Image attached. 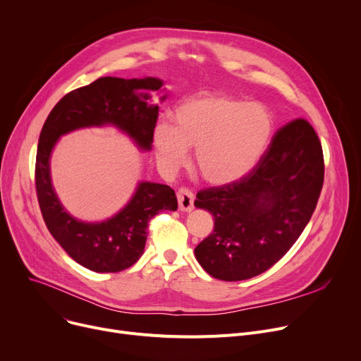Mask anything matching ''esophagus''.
<instances>
[{
	"label": "esophagus",
	"instance_id": "34e87169",
	"mask_svg": "<svg viewBox=\"0 0 361 361\" xmlns=\"http://www.w3.org/2000/svg\"><path fill=\"white\" fill-rule=\"evenodd\" d=\"M177 199H178V207L184 212H190L193 209V192L188 187H180L177 192Z\"/></svg>",
	"mask_w": 361,
	"mask_h": 361
}]
</instances>
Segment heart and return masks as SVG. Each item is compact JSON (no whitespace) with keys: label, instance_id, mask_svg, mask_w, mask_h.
<instances>
[{"label":"heart","instance_id":"obj_1","mask_svg":"<svg viewBox=\"0 0 361 361\" xmlns=\"http://www.w3.org/2000/svg\"><path fill=\"white\" fill-rule=\"evenodd\" d=\"M173 120L174 126L161 121L155 127L158 161L177 169L193 147L200 176L212 184H228L252 173L275 130L267 105L211 92L180 104Z\"/></svg>","mask_w":361,"mask_h":361}]
</instances>
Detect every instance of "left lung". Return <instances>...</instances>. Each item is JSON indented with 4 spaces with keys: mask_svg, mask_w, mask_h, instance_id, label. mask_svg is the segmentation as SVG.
Instances as JSON below:
<instances>
[{
    "mask_svg": "<svg viewBox=\"0 0 361 361\" xmlns=\"http://www.w3.org/2000/svg\"><path fill=\"white\" fill-rule=\"evenodd\" d=\"M324 152L302 118L281 127L252 173L197 193L214 231L195 255L221 281H243L272 268L309 224L324 185Z\"/></svg>",
    "mask_w": 361,
    "mask_h": 361,
    "instance_id": "left-lung-1",
    "label": "left lung"
}]
</instances>
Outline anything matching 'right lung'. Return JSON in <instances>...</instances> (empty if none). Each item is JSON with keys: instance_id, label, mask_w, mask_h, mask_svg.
Instances as JSON below:
<instances>
[{"instance_id": "right-lung-1", "label": "right lung", "mask_w": 361, "mask_h": 361, "mask_svg": "<svg viewBox=\"0 0 361 361\" xmlns=\"http://www.w3.org/2000/svg\"><path fill=\"white\" fill-rule=\"evenodd\" d=\"M162 80L101 78L74 89L49 112L36 152L35 184L47 228L67 255L93 272H120L145 252L149 221L162 211H177L176 192L158 183H139L126 207L102 222H82L64 211L49 173L51 152L63 135L92 126L112 124L143 150H150L159 106L154 92ZM166 97L161 98L164 101Z\"/></svg>"}]
</instances>
